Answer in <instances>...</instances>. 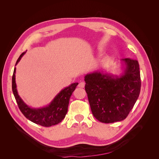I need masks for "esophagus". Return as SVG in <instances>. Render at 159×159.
Instances as JSON below:
<instances>
[{
  "label": "esophagus",
  "mask_w": 159,
  "mask_h": 159,
  "mask_svg": "<svg viewBox=\"0 0 159 159\" xmlns=\"http://www.w3.org/2000/svg\"><path fill=\"white\" fill-rule=\"evenodd\" d=\"M78 86L79 88H84L85 86V82H80L79 84V85H78Z\"/></svg>",
  "instance_id": "1"
}]
</instances>
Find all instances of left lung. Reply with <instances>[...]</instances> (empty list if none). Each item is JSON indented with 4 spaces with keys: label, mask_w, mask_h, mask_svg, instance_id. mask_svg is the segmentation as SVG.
I'll use <instances>...</instances> for the list:
<instances>
[{
    "label": "left lung",
    "mask_w": 159,
    "mask_h": 159,
    "mask_svg": "<svg viewBox=\"0 0 159 159\" xmlns=\"http://www.w3.org/2000/svg\"><path fill=\"white\" fill-rule=\"evenodd\" d=\"M120 76L94 72L84 77L91 110L98 121L113 123L126 119L140 94L141 80L137 60L122 58Z\"/></svg>",
    "instance_id": "1"
}]
</instances>
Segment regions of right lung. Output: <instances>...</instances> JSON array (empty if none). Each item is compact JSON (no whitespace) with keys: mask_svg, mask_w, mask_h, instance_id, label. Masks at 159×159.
I'll list each match as a JSON object with an SVG mask.
<instances>
[{"mask_svg":"<svg viewBox=\"0 0 159 159\" xmlns=\"http://www.w3.org/2000/svg\"><path fill=\"white\" fill-rule=\"evenodd\" d=\"M25 53L26 52H23L20 55L15 66L18 64ZM15 71L16 68H15L12 77V91L22 114L30 121L42 126L49 127L60 123L65 118L68 111L70 98L79 83H73L61 90L48 106L41 108H32L25 104L18 94L15 82Z\"/></svg>","mask_w":159,"mask_h":159,"instance_id":"1","label":"right lung"}]
</instances>
